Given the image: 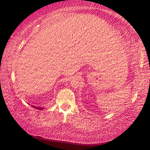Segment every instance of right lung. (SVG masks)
<instances>
[{
    "instance_id": "1",
    "label": "right lung",
    "mask_w": 150,
    "mask_h": 150,
    "mask_svg": "<svg viewBox=\"0 0 150 150\" xmlns=\"http://www.w3.org/2000/svg\"><path fill=\"white\" fill-rule=\"evenodd\" d=\"M33 107H34V108H35L39 109V110H42V109H43V108H42V107H36V106H33Z\"/></svg>"
}]
</instances>
